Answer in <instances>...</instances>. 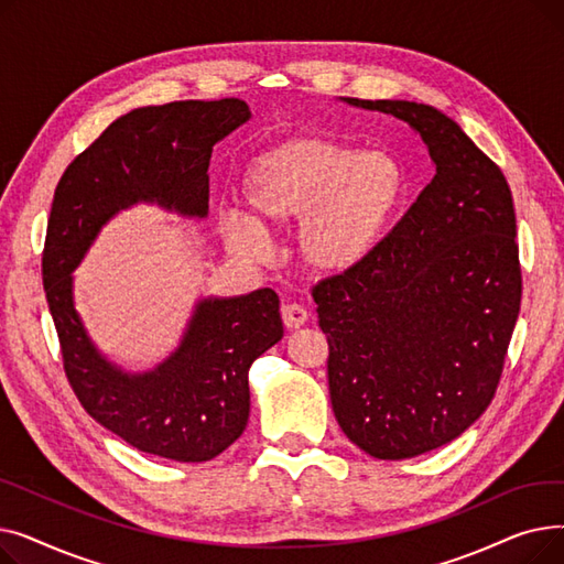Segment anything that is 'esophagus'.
I'll return each instance as SVG.
<instances>
[{"label": "esophagus", "instance_id": "obj_1", "mask_svg": "<svg viewBox=\"0 0 564 564\" xmlns=\"http://www.w3.org/2000/svg\"><path fill=\"white\" fill-rule=\"evenodd\" d=\"M281 315H283V322L288 329H300L308 322V311L300 304H285L281 308Z\"/></svg>", "mask_w": 564, "mask_h": 564}]
</instances>
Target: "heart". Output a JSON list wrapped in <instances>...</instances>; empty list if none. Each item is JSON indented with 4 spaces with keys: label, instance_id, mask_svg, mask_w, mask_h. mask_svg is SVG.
Instances as JSON below:
<instances>
[{
    "label": "heart",
    "instance_id": "obj_1",
    "mask_svg": "<svg viewBox=\"0 0 564 564\" xmlns=\"http://www.w3.org/2000/svg\"><path fill=\"white\" fill-rule=\"evenodd\" d=\"M402 189V169L389 155L357 153L327 139H297L256 162L247 200L261 224L302 219L300 247L306 262L322 274H345L377 249ZM257 223L242 213H226L221 230L228 249L262 258L270 240Z\"/></svg>",
    "mask_w": 564,
    "mask_h": 564
}]
</instances>
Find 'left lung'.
Wrapping results in <instances>:
<instances>
[{"label":"left lung","instance_id":"1","mask_svg":"<svg viewBox=\"0 0 564 564\" xmlns=\"http://www.w3.org/2000/svg\"><path fill=\"white\" fill-rule=\"evenodd\" d=\"M343 102L416 132L434 177L357 270L315 285L340 430L377 459L446 446L489 406L521 306L506 175L451 116L409 100Z\"/></svg>","mask_w":564,"mask_h":564}]
</instances>
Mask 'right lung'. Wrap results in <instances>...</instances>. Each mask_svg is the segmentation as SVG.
Instances as JSON below:
<instances>
[{
    "mask_svg": "<svg viewBox=\"0 0 564 564\" xmlns=\"http://www.w3.org/2000/svg\"><path fill=\"white\" fill-rule=\"evenodd\" d=\"M249 118V105L237 98L132 109L73 160L52 200L43 285L70 387L105 430L173 462H207L242 436L249 368L283 338L279 294H200L177 345L155 368L134 372L88 334L73 272L100 230L134 205L205 219L213 148Z\"/></svg>",
    "mask_w": 564,
    "mask_h": 564,
    "instance_id": "right-lung-1",
    "label": "right lung"
}]
</instances>
